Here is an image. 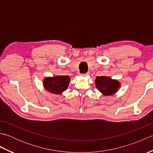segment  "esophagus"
<instances>
[{
	"mask_svg": "<svg viewBox=\"0 0 153 153\" xmlns=\"http://www.w3.org/2000/svg\"><path fill=\"white\" fill-rule=\"evenodd\" d=\"M89 75V73H86V74H82V76H83V77H86V76H87Z\"/></svg>",
	"mask_w": 153,
	"mask_h": 153,
	"instance_id": "34e87169",
	"label": "esophagus"
}]
</instances>
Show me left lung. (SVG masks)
<instances>
[{"instance_id":"8db88e82","label":"left lung","mask_w":153,"mask_h":153,"mask_svg":"<svg viewBox=\"0 0 153 153\" xmlns=\"http://www.w3.org/2000/svg\"><path fill=\"white\" fill-rule=\"evenodd\" d=\"M95 85L102 95L110 96L118 91L121 83L117 79H113L108 76H98L95 79Z\"/></svg>"}]
</instances>
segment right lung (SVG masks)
Segmentation results:
<instances>
[{
	"label": "right lung",
	"instance_id": "add662e5",
	"mask_svg": "<svg viewBox=\"0 0 153 153\" xmlns=\"http://www.w3.org/2000/svg\"><path fill=\"white\" fill-rule=\"evenodd\" d=\"M70 82V77L68 76L47 77L43 81V85L48 92L60 95L68 89Z\"/></svg>",
	"mask_w": 153,
	"mask_h": 153
}]
</instances>
